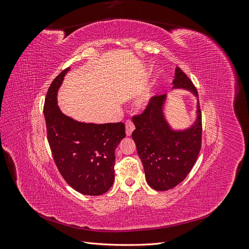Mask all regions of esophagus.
Listing matches in <instances>:
<instances>
[{"instance_id": "esophagus-1", "label": "esophagus", "mask_w": 249, "mask_h": 249, "mask_svg": "<svg viewBox=\"0 0 249 249\" xmlns=\"http://www.w3.org/2000/svg\"><path fill=\"white\" fill-rule=\"evenodd\" d=\"M134 130H135L134 124L131 122V120H126V122H125V134H126V136H131L132 132Z\"/></svg>"}]
</instances>
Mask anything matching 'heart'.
<instances>
[{"instance_id": "1", "label": "heart", "mask_w": 249, "mask_h": 249, "mask_svg": "<svg viewBox=\"0 0 249 249\" xmlns=\"http://www.w3.org/2000/svg\"><path fill=\"white\" fill-rule=\"evenodd\" d=\"M150 97H152V92H150L149 90H146V91L141 93V94L138 96V99H137V101H136V107H137L138 109L144 108V107L146 106V104L148 103Z\"/></svg>"}]
</instances>
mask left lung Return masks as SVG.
<instances>
[{
	"label": "left lung",
	"instance_id": "left-lung-1",
	"mask_svg": "<svg viewBox=\"0 0 249 249\" xmlns=\"http://www.w3.org/2000/svg\"><path fill=\"white\" fill-rule=\"evenodd\" d=\"M172 89H186L198 100L197 90L186 73L177 67ZM167 94L152 97L145 110L133 117L136 143L147 184L157 191L175 188L194 166L201 147V112L197 101L196 118L184 130H173L164 114Z\"/></svg>",
	"mask_w": 249,
	"mask_h": 249
}]
</instances>
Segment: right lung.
<instances>
[{
  "label": "right lung",
  "instance_id": "obj_1",
  "mask_svg": "<svg viewBox=\"0 0 249 249\" xmlns=\"http://www.w3.org/2000/svg\"><path fill=\"white\" fill-rule=\"evenodd\" d=\"M69 71L52 82L44 101L48 141L66 183L84 195H102L114 183L115 149L125 137V126L123 123H81L63 114L57 94Z\"/></svg>",
  "mask_w": 249,
  "mask_h": 249
}]
</instances>
